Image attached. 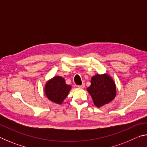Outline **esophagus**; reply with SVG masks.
Segmentation results:
<instances>
[{
  "instance_id": "obj_1",
  "label": "esophagus",
  "mask_w": 147,
  "mask_h": 147,
  "mask_svg": "<svg viewBox=\"0 0 147 147\" xmlns=\"http://www.w3.org/2000/svg\"><path fill=\"white\" fill-rule=\"evenodd\" d=\"M78 87L79 88H84V87H85V84H83L82 85H80V86H78Z\"/></svg>"
}]
</instances>
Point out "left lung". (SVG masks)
Segmentation results:
<instances>
[{"mask_svg": "<svg viewBox=\"0 0 147 147\" xmlns=\"http://www.w3.org/2000/svg\"><path fill=\"white\" fill-rule=\"evenodd\" d=\"M94 103L100 108L109 104L116 96V85L111 76L107 73L96 74L91 79L90 86L87 88Z\"/></svg>", "mask_w": 147, "mask_h": 147, "instance_id": "8db88e82", "label": "left lung"}]
</instances>
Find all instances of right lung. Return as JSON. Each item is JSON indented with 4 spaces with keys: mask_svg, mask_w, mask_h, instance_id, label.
Returning a JSON list of instances; mask_svg holds the SVG:
<instances>
[{
    "mask_svg": "<svg viewBox=\"0 0 147 147\" xmlns=\"http://www.w3.org/2000/svg\"><path fill=\"white\" fill-rule=\"evenodd\" d=\"M71 89V86L67 84L63 78L54 76L46 83L45 94L50 101L61 105Z\"/></svg>",
    "mask_w": 147,
    "mask_h": 147,
    "instance_id": "obj_1",
    "label": "right lung"
}]
</instances>
